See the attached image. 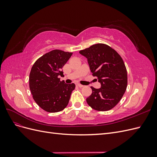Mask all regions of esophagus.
I'll list each match as a JSON object with an SVG mask.
<instances>
[{
  "mask_svg": "<svg viewBox=\"0 0 157 157\" xmlns=\"http://www.w3.org/2000/svg\"><path fill=\"white\" fill-rule=\"evenodd\" d=\"M76 85H77V86H78L79 88H82V87H84L83 85L80 84H79V83H77V84H76Z\"/></svg>",
  "mask_w": 157,
  "mask_h": 157,
  "instance_id": "34e87169",
  "label": "esophagus"
}]
</instances>
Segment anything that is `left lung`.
<instances>
[{
	"label": "left lung",
	"instance_id": "left-lung-1",
	"mask_svg": "<svg viewBox=\"0 0 157 157\" xmlns=\"http://www.w3.org/2000/svg\"><path fill=\"white\" fill-rule=\"evenodd\" d=\"M86 57L94 77H98L100 88L91 87L92 93L86 98L88 105L99 111L113 109L125 93L127 71L125 64L117 52L105 44H96L80 50Z\"/></svg>",
	"mask_w": 157,
	"mask_h": 157
}]
</instances>
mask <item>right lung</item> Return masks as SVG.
I'll return each mask as SVG.
<instances>
[{"label": "right lung", "instance_id": "1", "mask_svg": "<svg viewBox=\"0 0 157 157\" xmlns=\"http://www.w3.org/2000/svg\"><path fill=\"white\" fill-rule=\"evenodd\" d=\"M71 52L54 50L33 64L29 74V88L35 101L49 113L62 111L69 103L75 84L60 81L61 69L72 56Z\"/></svg>", "mask_w": 157, "mask_h": 157}]
</instances>
